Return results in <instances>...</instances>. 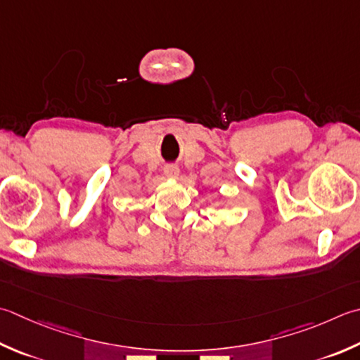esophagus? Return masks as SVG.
I'll list each match as a JSON object with an SVG mask.
<instances>
[{
    "label": "esophagus",
    "instance_id": "34e87169",
    "mask_svg": "<svg viewBox=\"0 0 360 360\" xmlns=\"http://www.w3.org/2000/svg\"><path fill=\"white\" fill-rule=\"evenodd\" d=\"M164 173H165L167 178H172V179H174V178H178V174H179V168L176 167V165H167V167H165V170H164Z\"/></svg>",
    "mask_w": 360,
    "mask_h": 360
}]
</instances>
